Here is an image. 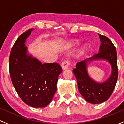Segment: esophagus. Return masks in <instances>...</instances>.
Here are the masks:
<instances>
[{"mask_svg": "<svg viewBox=\"0 0 124 124\" xmlns=\"http://www.w3.org/2000/svg\"><path fill=\"white\" fill-rule=\"evenodd\" d=\"M70 65V62L69 60H64L62 64V67L63 70L67 69L69 67V66Z\"/></svg>", "mask_w": 124, "mask_h": 124, "instance_id": "esophagus-1", "label": "esophagus"}]
</instances>
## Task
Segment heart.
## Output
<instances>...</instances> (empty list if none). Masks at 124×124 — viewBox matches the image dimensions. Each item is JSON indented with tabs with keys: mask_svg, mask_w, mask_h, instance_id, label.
I'll use <instances>...</instances> for the list:
<instances>
[{
	"mask_svg": "<svg viewBox=\"0 0 124 124\" xmlns=\"http://www.w3.org/2000/svg\"><path fill=\"white\" fill-rule=\"evenodd\" d=\"M79 43L78 40H73V44L74 45H77ZM88 49V45L86 44H84L81 47V49H80V54L82 55L84 54L85 52L87 51Z\"/></svg>",
	"mask_w": 124,
	"mask_h": 124,
	"instance_id": "obj_1",
	"label": "heart"
}]
</instances>
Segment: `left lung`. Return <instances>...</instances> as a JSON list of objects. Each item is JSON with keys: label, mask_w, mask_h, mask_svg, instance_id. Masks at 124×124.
Instances as JSON below:
<instances>
[{"label": "left lung", "mask_w": 124, "mask_h": 124, "mask_svg": "<svg viewBox=\"0 0 124 124\" xmlns=\"http://www.w3.org/2000/svg\"><path fill=\"white\" fill-rule=\"evenodd\" d=\"M101 44L99 53L91 58L76 64L73 70L78 85V90L85 100L92 104H100L110 97L116 84L118 77L117 53L115 46L108 38L99 34ZM104 59L112 67L111 76L106 81L98 83L89 75L87 65L91 61Z\"/></svg>", "instance_id": "obj_1"}]
</instances>
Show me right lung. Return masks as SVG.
I'll return each instance as SVG.
<instances>
[{
  "instance_id": "right-lung-1",
  "label": "right lung",
  "mask_w": 124,
  "mask_h": 124,
  "mask_svg": "<svg viewBox=\"0 0 124 124\" xmlns=\"http://www.w3.org/2000/svg\"><path fill=\"white\" fill-rule=\"evenodd\" d=\"M32 30L20 35L14 44L10 53L9 73L21 100L30 106L44 108L53 99L62 70L58 63L42 64L29 54L25 42Z\"/></svg>"
}]
</instances>
